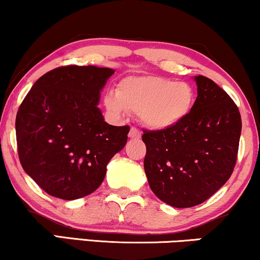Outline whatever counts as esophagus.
I'll return each mask as SVG.
<instances>
[{
  "mask_svg": "<svg viewBox=\"0 0 260 260\" xmlns=\"http://www.w3.org/2000/svg\"><path fill=\"white\" fill-rule=\"evenodd\" d=\"M129 137L130 139H141L140 130H137L136 127H131L130 133H129Z\"/></svg>",
  "mask_w": 260,
  "mask_h": 260,
  "instance_id": "esophagus-1",
  "label": "esophagus"
}]
</instances>
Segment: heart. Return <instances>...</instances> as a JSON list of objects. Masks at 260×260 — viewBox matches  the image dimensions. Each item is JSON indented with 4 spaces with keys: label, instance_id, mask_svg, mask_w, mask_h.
Wrapping results in <instances>:
<instances>
[{
    "label": "heart",
    "instance_id": "heart-1",
    "mask_svg": "<svg viewBox=\"0 0 260 260\" xmlns=\"http://www.w3.org/2000/svg\"><path fill=\"white\" fill-rule=\"evenodd\" d=\"M194 88L187 82L159 76H131L121 79L117 90L104 98L106 110L114 117L137 112L150 130H169L181 124L193 110Z\"/></svg>",
    "mask_w": 260,
    "mask_h": 260
}]
</instances>
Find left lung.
Returning <instances> with one entry per match:
<instances>
[{
  "mask_svg": "<svg viewBox=\"0 0 260 260\" xmlns=\"http://www.w3.org/2000/svg\"><path fill=\"white\" fill-rule=\"evenodd\" d=\"M198 98L177 126L143 131L145 172L152 191L165 204L193 207L222 188L238 158L241 115L213 81L195 76Z\"/></svg>",
  "mask_w": 260,
  "mask_h": 260,
  "instance_id": "8db88e82",
  "label": "left lung"
}]
</instances>
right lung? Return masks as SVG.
I'll use <instances>...</instances> for the list:
<instances>
[{
    "label": "right lung",
    "mask_w": 260,
    "mask_h": 260,
    "mask_svg": "<svg viewBox=\"0 0 260 260\" xmlns=\"http://www.w3.org/2000/svg\"><path fill=\"white\" fill-rule=\"evenodd\" d=\"M114 70L65 66L32 85L15 133L24 171L52 197L76 200L104 182L107 164L126 145L129 126L105 121L101 90Z\"/></svg>",
    "instance_id": "1"
}]
</instances>
